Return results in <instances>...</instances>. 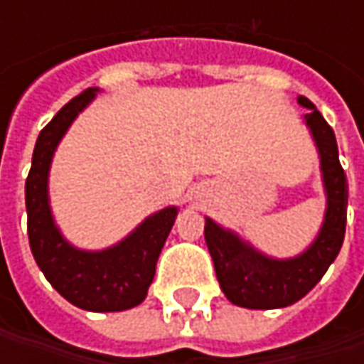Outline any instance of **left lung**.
<instances>
[{
    "label": "left lung",
    "instance_id": "left-lung-1",
    "mask_svg": "<svg viewBox=\"0 0 364 364\" xmlns=\"http://www.w3.org/2000/svg\"><path fill=\"white\" fill-rule=\"evenodd\" d=\"M298 103L310 109L304 119L320 154L322 182L326 190V215L314 243L298 257L272 259L215 220L206 218L204 223V239L220 289L235 306L249 310L286 308L301 300L322 279L344 241L348 184L338 160L336 137L310 99L298 97Z\"/></svg>",
    "mask_w": 364,
    "mask_h": 364
}]
</instances>
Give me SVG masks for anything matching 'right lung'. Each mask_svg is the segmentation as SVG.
Returning <instances> with one entry per match:
<instances>
[{"mask_svg":"<svg viewBox=\"0 0 364 364\" xmlns=\"http://www.w3.org/2000/svg\"><path fill=\"white\" fill-rule=\"evenodd\" d=\"M95 92L87 89L68 101L38 135L26 178L28 239L38 267L64 300L89 312H121L146 300L178 208L168 206L147 217L129 237L103 251L77 249L60 235L50 213V164L58 141Z\"/></svg>","mask_w":364,"mask_h":364,"instance_id":"right-lung-1","label":"right lung"}]
</instances>
